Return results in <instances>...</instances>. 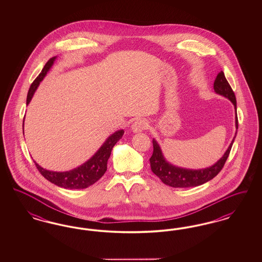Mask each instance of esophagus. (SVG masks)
Segmentation results:
<instances>
[{
  "mask_svg": "<svg viewBox=\"0 0 262 262\" xmlns=\"http://www.w3.org/2000/svg\"><path fill=\"white\" fill-rule=\"evenodd\" d=\"M148 127V123L144 120V119H139L136 121L133 125H132V129L135 133H140L144 129H146Z\"/></svg>",
  "mask_w": 262,
  "mask_h": 262,
  "instance_id": "1",
  "label": "esophagus"
}]
</instances>
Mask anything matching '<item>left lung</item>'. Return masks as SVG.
Returning a JSON list of instances; mask_svg holds the SVG:
<instances>
[{
    "label": "left lung",
    "instance_id": "8db88e82",
    "mask_svg": "<svg viewBox=\"0 0 262 262\" xmlns=\"http://www.w3.org/2000/svg\"><path fill=\"white\" fill-rule=\"evenodd\" d=\"M214 90L216 93L223 95L226 98L231 100V102L234 104L236 109V127L237 130L238 123H237V100L233 89L229 84L228 80L226 79L224 73L222 71L216 76V79L214 81ZM235 138L236 136L234 137L233 141L231 142L227 151L225 152L223 157L218 162L215 163L209 168L200 169V170L183 169L167 162L163 156L162 151L159 147V144L156 142L155 139H153L152 140L153 153L149 159L151 170L165 185H168L170 187H192L203 185L206 182L212 180L214 177H216L223 169L225 163L229 157Z\"/></svg>",
    "mask_w": 262,
    "mask_h": 262
}]
</instances>
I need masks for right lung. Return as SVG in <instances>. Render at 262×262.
Returning a JSON list of instances; mask_svg holds the SVG:
<instances>
[{
    "mask_svg": "<svg viewBox=\"0 0 262 262\" xmlns=\"http://www.w3.org/2000/svg\"><path fill=\"white\" fill-rule=\"evenodd\" d=\"M56 57L51 58L46 64L44 66L43 70L39 74L35 80L30 85V88L27 93V99L26 104L30 102L35 90L37 89L40 81L44 78V76L47 74V72L50 70L53 62L55 61ZM25 122V121H24ZM124 135V130H118L115 134H113L111 137H108V139L104 142V144L100 147V149L94 154L93 157H91L88 162L82 164L81 166L75 168L74 170L68 171V172H53L46 169H43L40 167L37 163H35L36 168L40 174H42L46 180H48L52 184L58 186V187L69 188V189H80V188H86L95 184L100 178L103 177L105 172L107 171V162L111 155L114 145L122 138Z\"/></svg>",
    "mask_w": 262,
    "mask_h": 262,
    "instance_id": "add662e5",
    "label": "right lung"
}]
</instances>
